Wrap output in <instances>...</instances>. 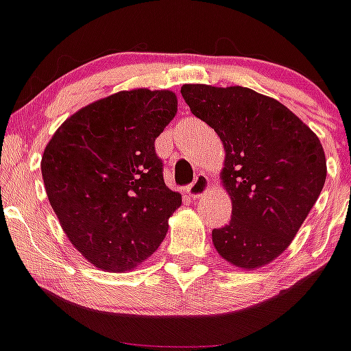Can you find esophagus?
<instances>
[{
    "mask_svg": "<svg viewBox=\"0 0 351 351\" xmlns=\"http://www.w3.org/2000/svg\"><path fill=\"white\" fill-rule=\"evenodd\" d=\"M208 185H210V182H208L207 175H204V173H198V175L195 176V180H193L192 185L186 189V195H189L190 198L202 197L204 193H207Z\"/></svg>",
    "mask_w": 351,
    "mask_h": 351,
    "instance_id": "1",
    "label": "esophagus"
}]
</instances>
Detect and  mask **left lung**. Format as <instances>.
<instances>
[{
	"mask_svg": "<svg viewBox=\"0 0 351 351\" xmlns=\"http://www.w3.org/2000/svg\"><path fill=\"white\" fill-rule=\"evenodd\" d=\"M182 97L226 149L222 182L232 215L212 231L215 250L239 268L270 263L297 234L326 182L319 139L285 105L250 88L183 84Z\"/></svg>",
	"mask_w": 351,
	"mask_h": 351,
	"instance_id": "8db88e82",
	"label": "left lung"
}]
</instances>
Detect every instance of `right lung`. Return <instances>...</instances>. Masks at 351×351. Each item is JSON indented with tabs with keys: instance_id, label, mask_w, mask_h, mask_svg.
Listing matches in <instances>:
<instances>
[{
	"instance_id": "1",
	"label": "right lung",
	"mask_w": 351,
	"mask_h": 351,
	"mask_svg": "<svg viewBox=\"0 0 351 351\" xmlns=\"http://www.w3.org/2000/svg\"><path fill=\"white\" fill-rule=\"evenodd\" d=\"M173 91H120L81 108L42 156L49 202L95 267L127 271L158 250L182 205L162 178L154 141L173 120Z\"/></svg>"
}]
</instances>
